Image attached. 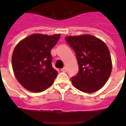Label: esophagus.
Instances as JSON below:
<instances>
[{"instance_id":"esophagus-1","label":"esophagus","mask_w":126,"mask_h":126,"mask_svg":"<svg viewBox=\"0 0 126 126\" xmlns=\"http://www.w3.org/2000/svg\"><path fill=\"white\" fill-rule=\"evenodd\" d=\"M61 71L63 72V73H66V72H67V68H66V67H64L63 69H61Z\"/></svg>"}]
</instances>
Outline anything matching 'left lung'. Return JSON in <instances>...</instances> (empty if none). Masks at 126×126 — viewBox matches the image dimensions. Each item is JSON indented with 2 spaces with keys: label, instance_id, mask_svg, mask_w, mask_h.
<instances>
[{
  "label": "left lung",
  "instance_id": "8db88e82",
  "mask_svg": "<svg viewBox=\"0 0 126 126\" xmlns=\"http://www.w3.org/2000/svg\"><path fill=\"white\" fill-rule=\"evenodd\" d=\"M65 40L74 49L79 64V73L71 79L73 86L89 94L103 88L112 69L110 53L106 44L90 34L66 36Z\"/></svg>",
  "mask_w": 126,
  "mask_h": 126
}]
</instances>
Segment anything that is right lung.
<instances>
[{
	"mask_svg": "<svg viewBox=\"0 0 126 126\" xmlns=\"http://www.w3.org/2000/svg\"><path fill=\"white\" fill-rule=\"evenodd\" d=\"M60 34H31L15 47L12 57L14 73L17 80L26 90L43 92L53 84L57 71L51 65V48Z\"/></svg>",
	"mask_w": 126,
	"mask_h": 126,
	"instance_id": "add662e5",
	"label": "right lung"
}]
</instances>
